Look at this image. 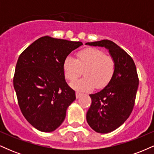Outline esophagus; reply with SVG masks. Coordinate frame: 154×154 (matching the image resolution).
<instances>
[{
  "label": "esophagus",
  "instance_id": "1",
  "mask_svg": "<svg viewBox=\"0 0 154 154\" xmlns=\"http://www.w3.org/2000/svg\"><path fill=\"white\" fill-rule=\"evenodd\" d=\"M82 95L83 94L82 93H79V92H76V97H77V98H79V97Z\"/></svg>",
  "mask_w": 154,
  "mask_h": 154
}]
</instances>
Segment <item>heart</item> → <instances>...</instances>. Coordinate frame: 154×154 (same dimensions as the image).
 Masks as SVG:
<instances>
[{"label": "heart", "instance_id": "1", "mask_svg": "<svg viewBox=\"0 0 154 154\" xmlns=\"http://www.w3.org/2000/svg\"><path fill=\"white\" fill-rule=\"evenodd\" d=\"M65 77L69 82H74L84 73L85 77L72 83L75 89L82 91L93 88H102L106 86L115 73L116 63L110 56L106 55L100 49L87 48L79 51L76 60L66 56L63 62Z\"/></svg>", "mask_w": 154, "mask_h": 154}]
</instances>
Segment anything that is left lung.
I'll use <instances>...</instances> for the list:
<instances>
[{
    "label": "left lung",
    "instance_id": "obj_1",
    "mask_svg": "<svg viewBox=\"0 0 154 154\" xmlns=\"http://www.w3.org/2000/svg\"><path fill=\"white\" fill-rule=\"evenodd\" d=\"M86 45L106 48L116 63L115 73L109 84L100 92L90 95L92 103L86 115L93 130L108 133L121 126L132 113L138 76L131 56L114 42L103 40Z\"/></svg>",
    "mask_w": 154,
    "mask_h": 154
}]
</instances>
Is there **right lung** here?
Wrapping results in <instances>:
<instances>
[{
  "label": "right lung",
  "instance_id": "right-lung-1",
  "mask_svg": "<svg viewBox=\"0 0 154 154\" xmlns=\"http://www.w3.org/2000/svg\"><path fill=\"white\" fill-rule=\"evenodd\" d=\"M82 45V42L44 36L19 56L14 87L23 116L37 130L54 131L76 99L75 91L65 80L63 62Z\"/></svg>",
  "mask_w": 154,
  "mask_h": 154
}]
</instances>
